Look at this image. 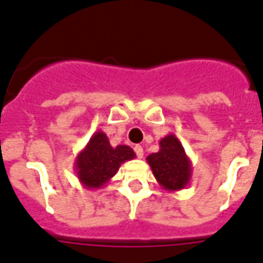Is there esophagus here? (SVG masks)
Returning a JSON list of instances; mask_svg holds the SVG:
<instances>
[{"instance_id": "1", "label": "esophagus", "mask_w": 263, "mask_h": 263, "mask_svg": "<svg viewBox=\"0 0 263 263\" xmlns=\"http://www.w3.org/2000/svg\"><path fill=\"white\" fill-rule=\"evenodd\" d=\"M134 150H135L136 156H138V158H142L143 157V147L139 145H136L135 147H134Z\"/></svg>"}]
</instances>
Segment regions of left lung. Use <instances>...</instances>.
<instances>
[{"label": "left lung", "instance_id": "1", "mask_svg": "<svg viewBox=\"0 0 263 263\" xmlns=\"http://www.w3.org/2000/svg\"><path fill=\"white\" fill-rule=\"evenodd\" d=\"M154 178L167 192L185 189L192 179L193 165L180 140L174 134L160 140V150L147 156Z\"/></svg>", "mask_w": 263, "mask_h": 263}]
</instances>
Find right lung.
<instances>
[{"mask_svg":"<svg viewBox=\"0 0 263 263\" xmlns=\"http://www.w3.org/2000/svg\"><path fill=\"white\" fill-rule=\"evenodd\" d=\"M135 158V152L127 145H110L103 131L95 132L76 157L74 171L85 189H102L109 183L121 164Z\"/></svg>","mask_w":263,"mask_h":263,"instance_id":"right-lung-1","label":"right lung"}]
</instances>
